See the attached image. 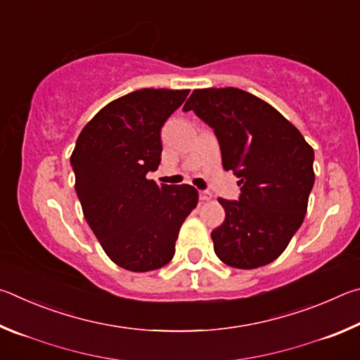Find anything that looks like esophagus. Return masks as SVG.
<instances>
[{
	"label": "esophagus",
	"mask_w": 360,
	"mask_h": 360,
	"mask_svg": "<svg viewBox=\"0 0 360 360\" xmlns=\"http://www.w3.org/2000/svg\"><path fill=\"white\" fill-rule=\"evenodd\" d=\"M211 198H212V193L211 192L200 191V200H202V202H210Z\"/></svg>",
	"instance_id": "34e87169"
}]
</instances>
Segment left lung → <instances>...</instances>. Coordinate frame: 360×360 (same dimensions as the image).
Here are the masks:
<instances>
[{
    "instance_id": "left-lung-1",
    "label": "left lung",
    "mask_w": 360,
    "mask_h": 360,
    "mask_svg": "<svg viewBox=\"0 0 360 360\" xmlns=\"http://www.w3.org/2000/svg\"><path fill=\"white\" fill-rule=\"evenodd\" d=\"M214 129L225 172L240 200L219 198L225 221L211 231L225 265L252 270L288 248L307 214L314 184V150L271 105L235 87L197 89L184 105Z\"/></svg>"
}]
</instances>
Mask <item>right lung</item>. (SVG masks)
I'll use <instances>...</instances> for the list:
<instances>
[{"instance_id": "obj_1", "label": "right lung", "mask_w": 360, "mask_h": 360, "mask_svg": "<svg viewBox=\"0 0 360 360\" xmlns=\"http://www.w3.org/2000/svg\"><path fill=\"white\" fill-rule=\"evenodd\" d=\"M188 90L141 89L100 109L71 154L84 217L103 251L130 271L167 265L197 188L148 179L160 165V130Z\"/></svg>"}]
</instances>
